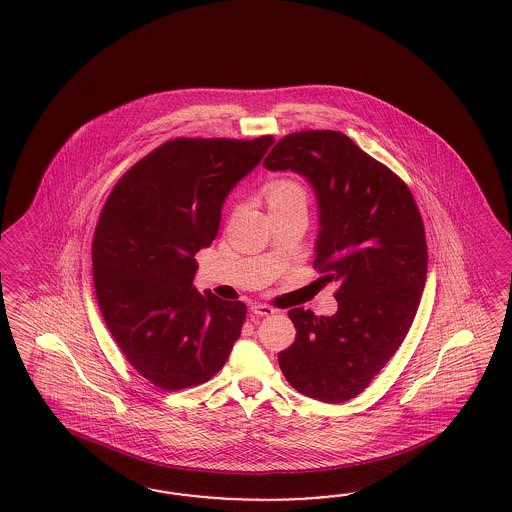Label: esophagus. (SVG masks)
Returning <instances> with one entry per match:
<instances>
[{
    "label": "esophagus",
    "instance_id": "esophagus-1",
    "mask_svg": "<svg viewBox=\"0 0 512 512\" xmlns=\"http://www.w3.org/2000/svg\"><path fill=\"white\" fill-rule=\"evenodd\" d=\"M251 313L257 315V317H270V315H274L276 311H274L270 305L253 304L251 305Z\"/></svg>",
    "mask_w": 512,
    "mask_h": 512
}]
</instances>
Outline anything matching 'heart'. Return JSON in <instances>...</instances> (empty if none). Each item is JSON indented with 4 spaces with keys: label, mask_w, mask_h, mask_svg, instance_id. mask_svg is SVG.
Segmentation results:
<instances>
[{
    "label": "heart",
    "mask_w": 512,
    "mask_h": 512,
    "mask_svg": "<svg viewBox=\"0 0 512 512\" xmlns=\"http://www.w3.org/2000/svg\"><path fill=\"white\" fill-rule=\"evenodd\" d=\"M264 194H266L270 207L287 205L292 201H305L304 188L291 179H276L268 182Z\"/></svg>",
    "instance_id": "obj_1"
}]
</instances>
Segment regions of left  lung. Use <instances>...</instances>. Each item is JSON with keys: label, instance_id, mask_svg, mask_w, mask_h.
Returning <instances> with one entry per match:
<instances>
[{"label": "left lung", "instance_id": "1", "mask_svg": "<svg viewBox=\"0 0 512 512\" xmlns=\"http://www.w3.org/2000/svg\"><path fill=\"white\" fill-rule=\"evenodd\" d=\"M264 167L291 169L313 186L320 227L313 266L339 283L332 317L289 311L296 339L279 352V367L305 397L350 401L384 369L414 322L429 264L419 208L408 186L343 132L289 134Z\"/></svg>", "mask_w": 512, "mask_h": 512}]
</instances>
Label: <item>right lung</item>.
I'll list each match as a JSON object with an SVG mask.
<instances>
[{"label": "right lung", "instance_id": "1", "mask_svg": "<svg viewBox=\"0 0 512 512\" xmlns=\"http://www.w3.org/2000/svg\"><path fill=\"white\" fill-rule=\"evenodd\" d=\"M272 143L171 139L130 167L102 208L93 238L102 317L130 365L164 391L205 384L240 337L246 304L199 294L194 257Z\"/></svg>", "mask_w": 512, "mask_h": 512}]
</instances>
